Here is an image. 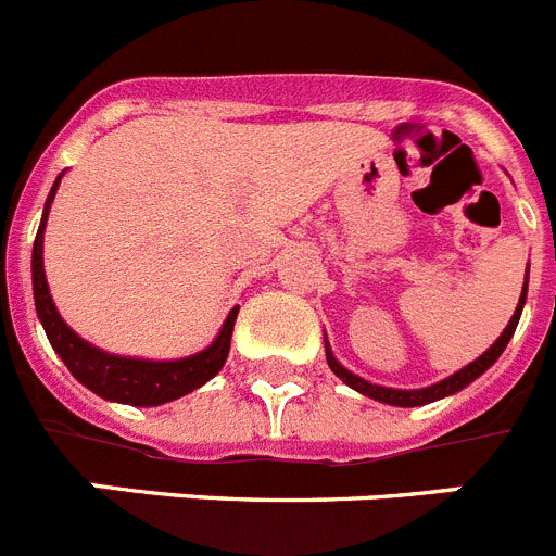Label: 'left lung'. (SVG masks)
I'll use <instances>...</instances> for the list:
<instances>
[{
    "label": "left lung",
    "mask_w": 556,
    "mask_h": 556,
    "mask_svg": "<svg viewBox=\"0 0 556 556\" xmlns=\"http://www.w3.org/2000/svg\"><path fill=\"white\" fill-rule=\"evenodd\" d=\"M527 292H529V269H527V278H523V289H520V301L518 306H515V314L513 320L507 323V328L501 331V337L495 339L493 345L488 348V351L481 353L479 358H473L470 365H465L462 370H456L454 376L443 378V381H437V384L431 387H420V390H395V387H384V384H372V381H367V378L356 376V372L348 370L345 365H339V358L333 356L331 345H328L326 339V358H328V367L333 370V376L342 378L351 390L362 392V395L372 397V401H378V404H390V406H404V409H412V406H426V404H434V401H440V397H448V395H456L459 390H465L468 384H473L476 378L481 376V372H488L490 367L498 362V356L504 353V348L509 345V339H513L515 328H518V320H520V312H523V306H527Z\"/></svg>",
    "instance_id": "8db88e82"
}]
</instances>
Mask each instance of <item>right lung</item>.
<instances>
[{
  "mask_svg": "<svg viewBox=\"0 0 556 556\" xmlns=\"http://www.w3.org/2000/svg\"><path fill=\"white\" fill-rule=\"evenodd\" d=\"M61 178L63 172L58 175L52 189H49L41 225H38L36 233V244H33V298H36L38 320H41L43 331H47L49 345L55 348L58 356L63 358V365L68 367V372L83 387H88V390L97 392L105 401H113V404L161 406L203 387L205 381H211L223 370L225 358H228L230 333H233L239 306L230 308L217 339L208 348L184 358H139L108 353L86 342L80 333H75L66 326L55 301H52V294H49L47 275H43V230H47L49 205L55 200Z\"/></svg>",
  "mask_w": 556,
  "mask_h": 556,
  "instance_id": "add662e5",
  "label": "right lung"
}]
</instances>
